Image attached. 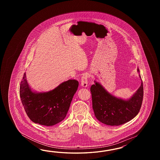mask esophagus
<instances>
[{
  "label": "esophagus",
  "instance_id": "1",
  "mask_svg": "<svg viewBox=\"0 0 160 160\" xmlns=\"http://www.w3.org/2000/svg\"><path fill=\"white\" fill-rule=\"evenodd\" d=\"M88 77H89V75L88 73H85L82 77L81 83L82 87L86 88L88 86Z\"/></svg>",
  "mask_w": 160,
  "mask_h": 160
}]
</instances>
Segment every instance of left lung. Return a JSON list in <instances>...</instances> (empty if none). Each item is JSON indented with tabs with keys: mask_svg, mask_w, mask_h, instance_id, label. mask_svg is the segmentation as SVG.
<instances>
[{
	"mask_svg": "<svg viewBox=\"0 0 160 160\" xmlns=\"http://www.w3.org/2000/svg\"><path fill=\"white\" fill-rule=\"evenodd\" d=\"M129 98L117 97L108 92L99 82L90 88L92 109L96 118L107 125L118 126L133 119L139 112L143 96V83Z\"/></svg>",
	"mask_w": 160,
	"mask_h": 160,
	"instance_id": "left-lung-1",
	"label": "left lung"
}]
</instances>
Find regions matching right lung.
<instances>
[{
  "label": "right lung",
  "instance_id": "obj_1",
  "mask_svg": "<svg viewBox=\"0 0 160 160\" xmlns=\"http://www.w3.org/2000/svg\"><path fill=\"white\" fill-rule=\"evenodd\" d=\"M78 82L69 79L50 91L37 92L31 90L24 72L20 86V97L30 119L42 125L53 126L65 119Z\"/></svg>",
  "mask_w": 160,
  "mask_h": 160
}]
</instances>
